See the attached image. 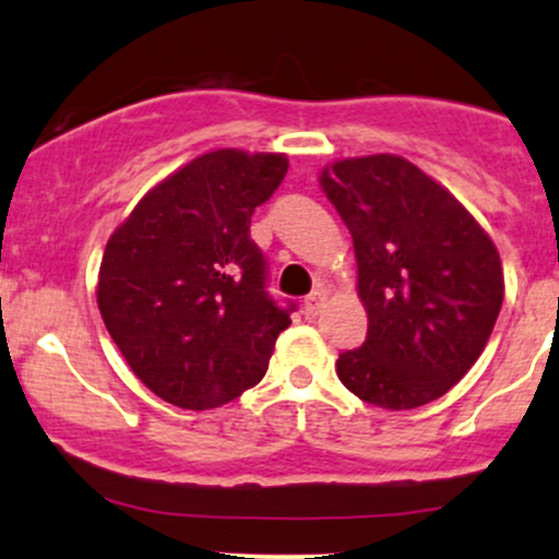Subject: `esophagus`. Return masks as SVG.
<instances>
[{"instance_id":"34e87169","label":"esophagus","mask_w":559,"mask_h":559,"mask_svg":"<svg viewBox=\"0 0 559 559\" xmlns=\"http://www.w3.org/2000/svg\"><path fill=\"white\" fill-rule=\"evenodd\" d=\"M323 305H325V292H323V288H316V292H312L310 297L305 299V307H301V310H305L307 318H316Z\"/></svg>"}]
</instances>
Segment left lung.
I'll return each mask as SVG.
<instances>
[{
    "label": "left lung",
    "mask_w": 559,
    "mask_h": 559,
    "mask_svg": "<svg viewBox=\"0 0 559 559\" xmlns=\"http://www.w3.org/2000/svg\"><path fill=\"white\" fill-rule=\"evenodd\" d=\"M320 189L352 234L368 312L365 344L338 355V378L383 409L439 400L478 360L502 310L491 236L400 155L336 159L320 170Z\"/></svg>",
    "instance_id": "left-lung-1"
}]
</instances>
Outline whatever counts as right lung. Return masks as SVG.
Segmentation results:
<instances>
[{
	"instance_id": "right-lung-1",
	"label": "right lung",
	"mask_w": 559,
	"mask_h": 559,
	"mask_svg": "<svg viewBox=\"0 0 559 559\" xmlns=\"http://www.w3.org/2000/svg\"><path fill=\"white\" fill-rule=\"evenodd\" d=\"M286 170L278 152H207L146 191L112 230L96 305L128 368L159 400L221 407L265 376L292 307L267 297L249 223Z\"/></svg>"
}]
</instances>
